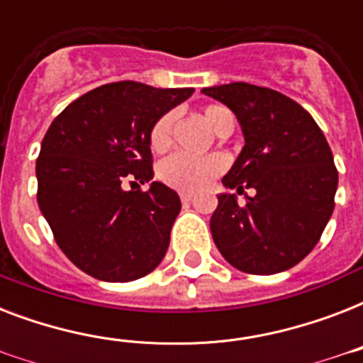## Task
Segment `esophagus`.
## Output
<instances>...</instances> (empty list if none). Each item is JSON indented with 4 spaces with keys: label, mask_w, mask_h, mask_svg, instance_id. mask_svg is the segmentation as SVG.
Here are the masks:
<instances>
[{
    "label": "esophagus",
    "mask_w": 363,
    "mask_h": 363,
    "mask_svg": "<svg viewBox=\"0 0 363 363\" xmlns=\"http://www.w3.org/2000/svg\"><path fill=\"white\" fill-rule=\"evenodd\" d=\"M181 196V201H184V203H188V201H192L194 194L192 192H181L179 194Z\"/></svg>",
    "instance_id": "1"
}]
</instances>
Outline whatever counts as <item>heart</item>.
Segmentation results:
<instances>
[{"label":"heart","mask_w":363,"mask_h":363,"mask_svg":"<svg viewBox=\"0 0 363 363\" xmlns=\"http://www.w3.org/2000/svg\"><path fill=\"white\" fill-rule=\"evenodd\" d=\"M203 118L216 135L232 133L235 125V116L226 105L211 104L203 107ZM177 113L169 111L164 116H160L156 124L150 130V147L156 152H164L171 147L173 139V128H175ZM226 169V158L220 154H209V156H192L186 152H177L162 162L160 165V179L184 192H196L209 184L213 179L220 175Z\"/></svg>","instance_id":"obj_1"}]
</instances>
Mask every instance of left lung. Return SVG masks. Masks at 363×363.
Here are the masks:
<instances>
[{
  "label": "left lung",
  "instance_id": "8db88e82",
  "mask_svg": "<svg viewBox=\"0 0 363 363\" xmlns=\"http://www.w3.org/2000/svg\"><path fill=\"white\" fill-rule=\"evenodd\" d=\"M233 111L245 147L222 179L211 216L216 248L239 271L273 275L299 264L315 248L335 207L337 169L326 137L294 99L271 88L232 82L203 88Z\"/></svg>",
  "mask_w": 363,
  "mask_h": 363
}]
</instances>
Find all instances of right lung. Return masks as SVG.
<instances>
[{
	"label": "right lung",
	"instance_id": "1",
	"mask_svg": "<svg viewBox=\"0 0 363 363\" xmlns=\"http://www.w3.org/2000/svg\"><path fill=\"white\" fill-rule=\"evenodd\" d=\"M194 88L121 81L94 88L60 113L35 164L37 203L62 252L94 279L128 282L158 267L181 199L152 182L150 130Z\"/></svg>",
	"mask_w": 363,
	"mask_h": 363
}]
</instances>
